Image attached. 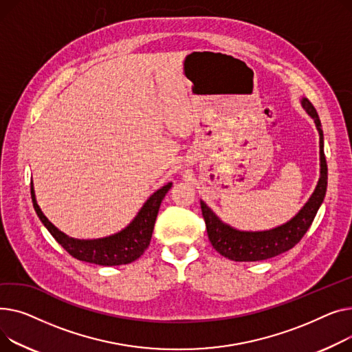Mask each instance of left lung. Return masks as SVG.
Here are the masks:
<instances>
[{
	"mask_svg": "<svg viewBox=\"0 0 352 352\" xmlns=\"http://www.w3.org/2000/svg\"><path fill=\"white\" fill-rule=\"evenodd\" d=\"M302 109L313 118L320 135V179L313 195L309 196L301 210L288 220L270 230L244 232L237 230L230 224L220 220V217L200 200L201 214L206 221V229L212 245L217 253L234 261H261L285 253L302 239L311 226L320 206L324 201L327 192V162L324 156V135L321 120L313 103L307 98H301Z\"/></svg>",
	"mask_w": 352,
	"mask_h": 352,
	"instance_id": "1",
	"label": "left lung"
}]
</instances>
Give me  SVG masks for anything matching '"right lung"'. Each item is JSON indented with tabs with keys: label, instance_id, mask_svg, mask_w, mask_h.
Returning <instances> with one entry per match:
<instances>
[{
	"label": "right lung",
	"instance_id": "right-lung-1",
	"mask_svg": "<svg viewBox=\"0 0 352 352\" xmlns=\"http://www.w3.org/2000/svg\"><path fill=\"white\" fill-rule=\"evenodd\" d=\"M172 188V182L162 186L143 203L135 219L120 232L100 239H74L62 233L45 217L36 203L34 184L31 183V197L34 209L52 237L76 260L98 265H120L138 260L152 239L155 221L163 197Z\"/></svg>",
	"mask_w": 352,
	"mask_h": 352
}]
</instances>
